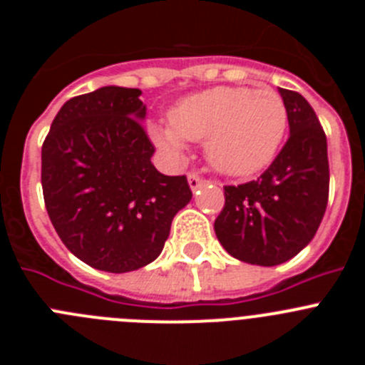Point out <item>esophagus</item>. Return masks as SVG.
Returning a JSON list of instances; mask_svg holds the SVG:
<instances>
[{
	"instance_id": "34e87169",
	"label": "esophagus",
	"mask_w": 365,
	"mask_h": 365,
	"mask_svg": "<svg viewBox=\"0 0 365 365\" xmlns=\"http://www.w3.org/2000/svg\"><path fill=\"white\" fill-rule=\"evenodd\" d=\"M202 182H205V180H202L201 177L197 175V173H188V185H190V188H192V190L201 188Z\"/></svg>"
}]
</instances>
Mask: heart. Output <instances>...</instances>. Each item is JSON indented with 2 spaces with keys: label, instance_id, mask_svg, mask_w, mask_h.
Masks as SVG:
<instances>
[{
  "label": "heart",
  "instance_id": "obj_1",
  "mask_svg": "<svg viewBox=\"0 0 365 365\" xmlns=\"http://www.w3.org/2000/svg\"><path fill=\"white\" fill-rule=\"evenodd\" d=\"M289 113L274 89L219 86L182 98L168 124H151L155 144L180 157L192 143H205L208 160L227 175H250L276 157Z\"/></svg>",
  "mask_w": 365,
  "mask_h": 365
}]
</instances>
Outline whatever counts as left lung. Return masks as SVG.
Masks as SVG:
<instances>
[{
    "mask_svg": "<svg viewBox=\"0 0 365 365\" xmlns=\"http://www.w3.org/2000/svg\"><path fill=\"white\" fill-rule=\"evenodd\" d=\"M291 135L256 180L225 186L214 222L219 243L235 259L274 267L307 247L329 199L327 138L314 109L299 93L282 89Z\"/></svg>",
    "mask_w": 365,
    "mask_h": 365,
    "instance_id": "1",
    "label": "left lung"
}]
</instances>
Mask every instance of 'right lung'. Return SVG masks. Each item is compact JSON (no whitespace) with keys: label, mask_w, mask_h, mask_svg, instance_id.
Instances as JSON below:
<instances>
[{"label":"right lung","mask_w":365,"mask_h":365,"mask_svg":"<svg viewBox=\"0 0 365 365\" xmlns=\"http://www.w3.org/2000/svg\"><path fill=\"white\" fill-rule=\"evenodd\" d=\"M140 89L108 86L67 100L41 146V188L54 230L93 269L130 272L163 252L192 199L186 175L151 164Z\"/></svg>","instance_id":"right-lung-1"}]
</instances>
